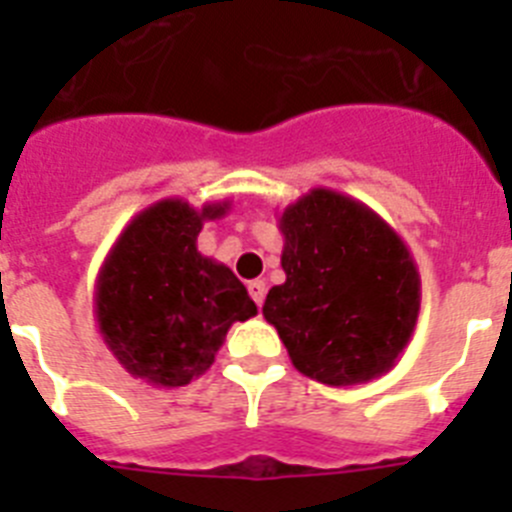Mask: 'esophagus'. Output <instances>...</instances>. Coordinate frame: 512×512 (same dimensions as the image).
Here are the masks:
<instances>
[{"instance_id": "esophagus-1", "label": "esophagus", "mask_w": 512, "mask_h": 512, "mask_svg": "<svg viewBox=\"0 0 512 512\" xmlns=\"http://www.w3.org/2000/svg\"><path fill=\"white\" fill-rule=\"evenodd\" d=\"M248 295H251V300L256 302V305H264V297H266V282H261V279H253L251 284H248Z\"/></svg>"}]
</instances>
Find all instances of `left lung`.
<instances>
[{
    "label": "left lung",
    "instance_id": "1",
    "mask_svg": "<svg viewBox=\"0 0 512 512\" xmlns=\"http://www.w3.org/2000/svg\"><path fill=\"white\" fill-rule=\"evenodd\" d=\"M284 284L264 318L295 369L330 387L395 366L420 312V274L397 230L364 202L315 187L279 215Z\"/></svg>",
    "mask_w": 512,
    "mask_h": 512
}]
</instances>
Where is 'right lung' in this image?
<instances>
[{
  "label": "right lung",
  "mask_w": 512,
  "mask_h": 512,
  "mask_svg": "<svg viewBox=\"0 0 512 512\" xmlns=\"http://www.w3.org/2000/svg\"><path fill=\"white\" fill-rule=\"evenodd\" d=\"M230 202L192 207L169 197L122 228L94 287L99 336L122 369L153 387H184L215 361L233 323L256 315V302L233 271L197 251L207 220Z\"/></svg>",
  "instance_id": "right-lung-1"
}]
</instances>
